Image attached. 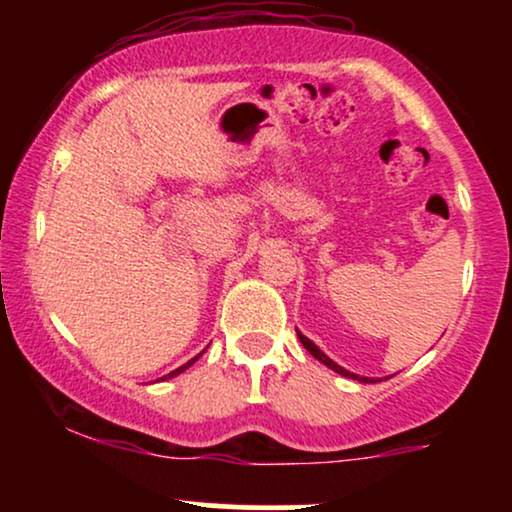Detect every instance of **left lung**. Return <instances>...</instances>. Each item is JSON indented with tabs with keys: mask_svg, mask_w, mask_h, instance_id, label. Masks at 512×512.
I'll use <instances>...</instances> for the list:
<instances>
[{
	"mask_svg": "<svg viewBox=\"0 0 512 512\" xmlns=\"http://www.w3.org/2000/svg\"><path fill=\"white\" fill-rule=\"evenodd\" d=\"M296 332H298V330H296ZM298 339H301V344L305 346V349H308V351H310V354H313V356L317 358V361H320V363H325V366H327V368H332V370H334V373L344 375V378L358 380V383H370V378H361V375H356V373H349V370H346V368H342V366H339V363H334L330 356H327V354H322V351H320V349H317V346H315L313 342H310V339H308V337H305V334H301V332H298Z\"/></svg>",
	"mask_w": 512,
	"mask_h": 512,
	"instance_id": "1",
	"label": "left lung"
}]
</instances>
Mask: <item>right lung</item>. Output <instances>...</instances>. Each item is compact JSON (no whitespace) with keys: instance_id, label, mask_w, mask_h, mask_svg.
I'll use <instances>...</instances> for the list:
<instances>
[{"instance_id":"obj_1","label":"right lung","mask_w":512,"mask_h":512,"mask_svg":"<svg viewBox=\"0 0 512 512\" xmlns=\"http://www.w3.org/2000/svg\"><path fill=\"white\" fill-rule=\"evenodd\" d=\"M199 356H202V354H199ZM199 356H195V358H192V361H187V363H185V366H180V368H175V370H173V373H168V378H173V375H178V373H182V370H187V368H190V366H192V363H195V361H197V358H199Z\"/></svg>"}]
</instances>
